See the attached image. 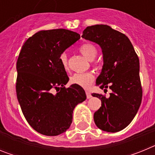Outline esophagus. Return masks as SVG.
<instances>
[{"label": "esophagus", "instance_id": "esophagus-1", "mask_svg": "<svg viewBox=\"0 0 155 155\" xmlns=\"http://www.w3.org/2000/svg\"><path fill=\"white\" fill-rule=\"evenodd\" d=\"M86 96H87V98H91V94L90 91H86Z\"/></svg>", "mask_w": 155, "mask_h": 155}]
</instances>
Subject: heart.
<instances>
[{
	"label": "heart",
	"instance_id": "1",
	"mask_svg": "<svg viewBox=\"0 0 155 155\" xmlns=\"http://www.w3.org/2000/svg\"><path fill=\"white\" fill-rule=\"evenodd\" d=\"M79 50L89 61H93L96 57L97 53H98L95 46L92 43H90V42H87V43L81 45L79 47ZM59 61L62 65L63 68L67 71L68 69V61L67 54L65 53H61L60 55V57H59ZM94 80V76L91 72L76 73L70 78V82L71 84L81 86V87H84V88L89 87L93 83Z\"/></svg>",
	"mask_w": 155,
	"mask_h": 155
}]
</instances>
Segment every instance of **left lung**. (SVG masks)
<instances>
[{
	"instance_id": "8db88e82",
	"label": "left lung",
	"mask_w": 155,
	"mask_h": 155,
	"mask_svg": "<svg viewBox=\"0 0 155 155\" xmlns=\"http://www.w3.org/2000/svg\"><path fill=\"white\" fill-rule=\"evenodd\" d=\"M81 37L102 48L104 64L96 85L105 91L112 90L109 98L91 94L102 101V106L94 114V123L104 131L118 132L130 124L141 104L143 91L137 54L125 34L106 25L87 26Z\"/></svg>"
}]
</instances>
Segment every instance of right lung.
Segmentation results:
<instances>
[{"label": "right lung", "mask_w": 155, "mask_h": 155, "mask_svg": "<svg viewBox=\"0 0 155 155\" xmlns=\"http://www.w3.org/2000/svg\"><path fill=\"white\" fill-rule=\"evenodd\" d=\"M80 39L64 28L39 31L21 47L17 61L16 94L25 118L38 133L57 136L65 132L73 110L86 99L81 86L65 85L69 81L59 61L61 53ZM53 89H58L53 95Z\"/></svg>", "instance_id": "add662e5"}]
</instances>
